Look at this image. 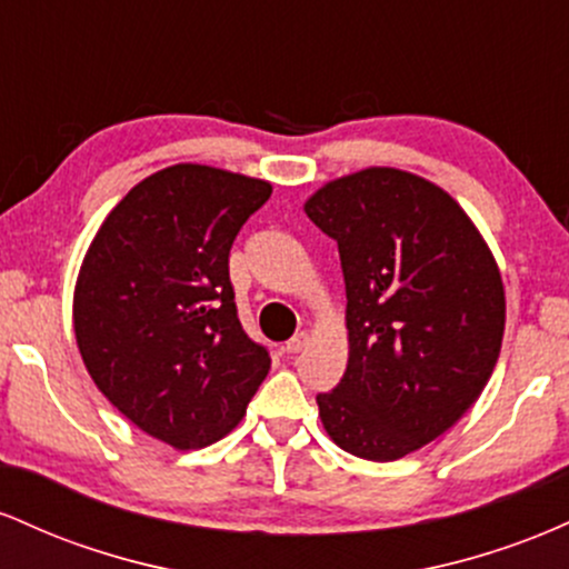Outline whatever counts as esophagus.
I'll list each match as a JSON object with an SVG mask.
<instances>
[{"label": "esophagus", "instance_id": "esophagus-1", "mask_svg": "<svg viewBox=\"0 0 569 569\" xmlns=\"http://www.w3.org/2000/svg\"><path fill=\"white\" fill-rule=\"evenodd\" d=\"M307 342H310V335H307V331H299V335H293L289 342L283 345V352L286 356H297V352H302L307 348Z\"/></svg>", "mask_w": 569, "mask_h": 569}]
</instances>
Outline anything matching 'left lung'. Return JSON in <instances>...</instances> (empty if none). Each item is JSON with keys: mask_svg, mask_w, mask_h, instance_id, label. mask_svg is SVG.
Masks as SVG:
<instances>
[{"mask_svg": "<svg viewBox=\"0 0 569 569\" xmlns=\"http://www.w3.org/2000/svg\"><path fill=\"white\" fill-rule=\"evenodd\" d=\"M305 213L337 240L348 293V369L318 415L345 452L398 460L452 428L492 377L498 262L452 194L398 168L329 181Z\"/></svg>", "mask_w": 569, "mask_h": 569, "instance_id": "8db88e82", "label": "left lung"}]
</instances>
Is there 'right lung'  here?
Listing matches in <instances>:
<instances>
[{"mask_svg": "<svg viewBox=\"0 0 569 569\" xmlns=\"http://www.w3.org/2000/svg\"><path fill=\"white\" fill-rule=\"evenodd\" d=\"M270 194V181L221 168H162L117 202L82 259L74 337L88 375L176 449L230 433L270 371L230 283L234 234Z\"/></svg>", "mask_w": 569, "mask_h": 569, "instance_id": "1", "label": "right lung"}]
</instances>
